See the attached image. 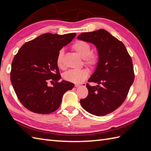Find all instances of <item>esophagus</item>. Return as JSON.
<instances>
[{"label":"esophagus","mask_w":151,"mask_h":151,"mask_svg":"<svg viewBox=\"0 0 151 151\" xmlns=\"http://www.w3.org/2000/svg\"><path fill=\"white\" fill-rule=\"evenodd\" d=\"M83 84V86H86V84ZM82 84H76L75 85V86L76 88H78V87H80V86H81V85H82Z\"/></svg>","instance_id":"1"}]
</instances>
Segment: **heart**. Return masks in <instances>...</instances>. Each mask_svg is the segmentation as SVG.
Returning <instances> with one entry per match:
<instances>
[{
    "label": "heart",
    "mask_w": 151,
    "mask_h": 151,
    "mask_svg": "<svg viewBox=\"0 0 151 151\" xmlns=\"http://www.w3.org/2000/svg\"><path fill=\"white\" fill-rule=\"evenodd\" d=\"M73 49L84 59V63L90 67H95L99 62V56L96 53L91 52V45L88 43L83 41H77L73 45ZM63 51L60 50L58 53L56 58L57 66L60 69L63 68ZM88 70L86 69H73L66 72L63 75V78L67 81L73 83H81L87 78Z\"/></svg>",
    "instance_id": "1"
}]
</instances>
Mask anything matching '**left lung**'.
<instances>
[{
    "instance_id": "left-lung-1",
    "label": "left lung",
    "mask_w": 151,
    "mask_h": 151,
    "mask_svg": "<svg viewBox=\"0 0 151 151\" xmlns=\"http://www.w3.org/2000/svg\"><path fill=\"white\" fill-rule=\"evenodd\" d=\"M77 39L93 44L99 56L88 80L98 85L86 84L88 95L80 102L89 113L104 116L117 109L127 97L134 80L132 59L124 44L104 29L82 33Z\"/></svg>"
}]
</instances>
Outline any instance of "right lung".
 Wrapping results in <instances>:
<instances>
[{
	"label": "right lung",
	"mask_w": 151,
	"mask_h": 151,
	"mask_svg": "<svg viewBox=\"0 0 151 151\" xmlns=\"http://www.w3.org/2000/svg\"><path fill=\"white\" fill-rule=\"evenodd\" d=\"M76 36L45 33L22 45L12 63L10 80L21 104L34 113L48 114L56 111L63 95L74 84L61 78L56 64L58 53ZM54 81L52 87L47 85Z\"/></svg>",
	"instance_id": "add662e5"
}]
</instances>
